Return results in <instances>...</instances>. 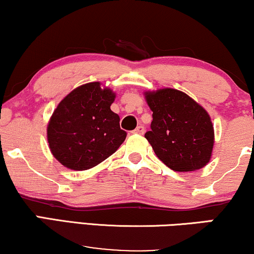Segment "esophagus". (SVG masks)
<instances>
[{
  "label": "esophagus",
  "instance_id": "1",
  "mask_svg": "<svg viewBox=\"0 0 254 254\" xmlns=\"http://www.w3.org/2000/svg\"><path fill=\"white\" fill-rule=\"evenodd\" d=\"M133 132H134V133H138V134H142L145 132V127L142 126H138L137 127H135V130Z\"/></svg>",
  "mask_w": 254,
  "mask_h": 254
}]
</instances>
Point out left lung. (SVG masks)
Wrapping results in <instances>:
<instances>
[{"label": "left lung", "mask_w": 254, "mask_h": 254, "mask_svg": "<svg viewBox=\"0 0 254 254\" xmlns=\"http://www.w3.org/2000/svg\"><path fill=\"white\" fill-rule=\"evenodd\" d=\"M153 112L145 138L158 158L175 171H193L208 163L214 145L210 117L185 93L163 88L146 93Z\"/></svg>", "instance_id": "left-lung-1"}]
</instances>
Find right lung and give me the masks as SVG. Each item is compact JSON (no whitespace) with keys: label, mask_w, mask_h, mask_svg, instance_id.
<instances>
[{"label":"right lung","mask_w":254,"mask_h":254,"mask_svg":"<svg viewBox=\"0 0 254 254\" xmlns=\"http://www.w3.org/2000/svg\"><path fill=\"white\" fill-rule=\"evenodd\" d=\"M115 94L100 83H88L69 93L48 124L53 155L64 167L86 170L105 161L126 140L120 116L112 112Z\"/></svg>","instance_id":"right-lung-1"}]
</instances>
